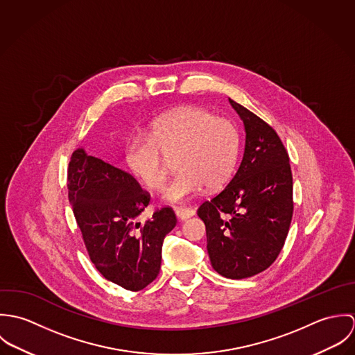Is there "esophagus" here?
<instances>
[{
    "instance_id": "esophagus-1",
    "label": "esophagus",
    "mask_w": 355,
    "mask_h": 355,
    "mask_svg": "<svg viewBox=\"0 0 355 355\" xmlns=\"http://www.w3.org/2000/svg\"><path fill=\"white\" fill-rule=\"evenodd\" d=\"M175 213L180 220H187L189 217H191L196 213V210L191 207H187V206H179V207H175Z\"/></svg>"
}]
</instances>
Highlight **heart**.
I'll use <instances>...</instances> for the list:
<instances>
[{
	"instance_id": "obj_1",
	"label": "heart",
	"mask_w": 355,
	"mask_h": 355,
	"mask_svg": "<svg viewBox=\"0 0 355 355\" xmlns=\"http://www.w3.org/2000/svg\"><path fill=\"white\" fill-rule=\"evenodd\" d=\"M239 131L234 121L211 112L184 106L166 112L150 124L149 135L132 137L125 148L130 169L150 190L166 179V159L173 157L176 176L164 190L168 201H183L206 187L221 186L234 171Z\"/></svg>"
}]
</instances>
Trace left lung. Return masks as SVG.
Instances as JSON below:
<instances>
[{
	"mask_svg": "<svg viewBox=\"0 0 355 355\" xmlns=\"http://www.w3.org/2000/svg\"><path fill=\"white\" fill-rule=\"evenodd\" d=\"M243 120L246 146L230 183L197 214L206 227L213 269L246 279L268 269L282 252L293 213V173L280 137L266 121L230 98Z\"/></svg>",
	"mask_w": 355,
	"mask_h": 355,
	"instance_id": "8db88e82",
	"label": "left lung"
}]
</instances>
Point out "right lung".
<instances>
[{
	"label": "right lung",
	"instance_id": "1",
	"mask_svg": "<svg viewBox=\"0 0 355 355\" xmlns=\"http://www.w3.org/2000/svg\"><path fill=\"white\" fill-rule=\"evenodd\" d=\"M67 187L96 269L130 291L149 286L159 272L164 238L176 225L172 207H157L148 221H138L150 203V194L130 173L83 149L71 157Z\"/></svg>",
	"mask_w": 355,
	"mask_h": 355
}]
</instances>
